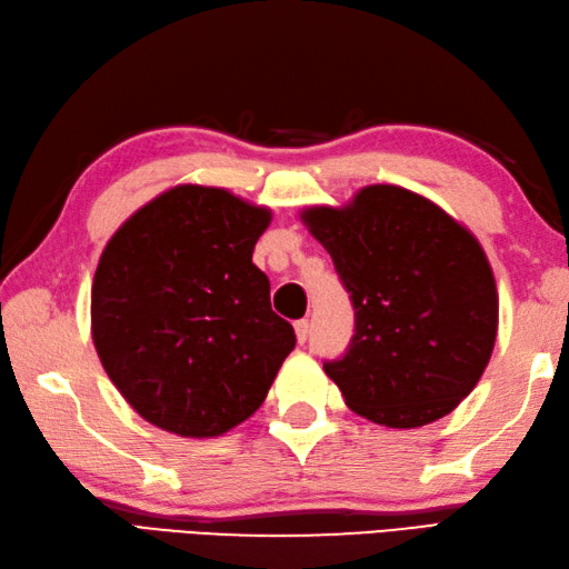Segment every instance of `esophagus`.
<instances>
[{"label": "esophagus", "instance_id": "obj_1", "mask_svg": "<svg viewBox=\"0 0 569 569\" xmlns=\"http://www.w3.org/2000/svg\"><path fill=\"white\" fill-rule=\"evenodd\" d=\"M295 331H297V341H299V345H305L307 337H309V321H307V319H297V321H295Z\"/></svg>", "mask_w": 569, "mask_h": 569}]
</instances>
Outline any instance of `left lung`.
<instances>
[{"instance_id": "obj_1", "label": "left lung", "mask_w": 569, "mask_h": 569, "mask_svg": "<svg viewBox=\"0 0 569 569\" xmlns=\"http://www.w3.org/2000/svg\"><path fill=\"white\" fill-rule=\"evenodd\" d=\"M302 220L331 254L353 307V337L325 361L351 411L389 428L451 413L483 377L498 331L488 257L431 200L369 186L351 206Z\"/></svg>"}]
</instances>
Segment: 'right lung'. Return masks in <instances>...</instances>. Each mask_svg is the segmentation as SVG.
Segmentation results:
<instances>
[{
    "mask_svg": "<svg viewBox=\"0 0 569 569\" xmlns=\"http://www.w3.org/2000/svg\"><path fill=\"white\" fill-rule=\"evenodd\" d=\"M270 218L228 190L178 186L106 244L91 287L93 345L148 423L210 438L262 406L297 345L252 264Z\"/></svg>",
    "mask_w": 569,
    "mask_h": 569,
    "instance_id": "obj_1",
    "label": "right lung"
}]
</instances>
